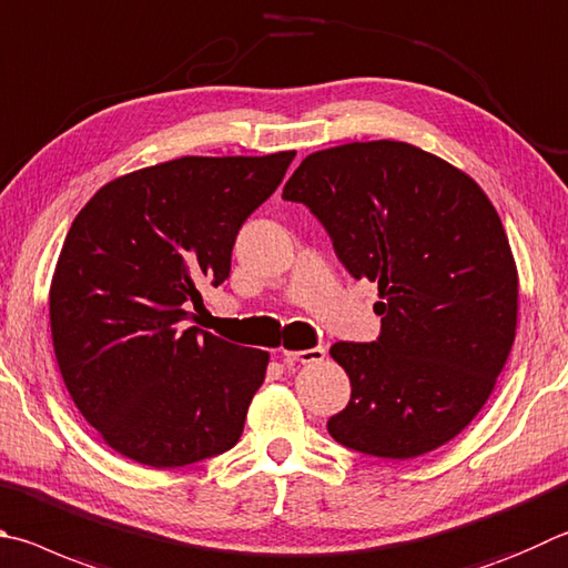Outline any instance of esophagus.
<instances>
[{"mask_svg":"<svg viewBox=\"0 0 568 568\" xmlns=\"http://www.w3.org/2000/svg\"><path fill=\"white\" fill-rule=\"evenodd\" d=\"M325 357V347H311V349H283L285 363H320Z\"/></svg>","mask_w":568,"mask_h":568,"instance_id":"1","label":"esophagus"}]
</instances>
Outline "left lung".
<instances>
[{
  "instance_id": "left-lung-1",
  "label": "left lung",
  "mask_w": 568,
  "mask_h": 568,
  "mask_svg": "<svg viewBox=\"0 0 568 568\" xmlns=\"http://www.w3.org/2000/svg\"><path fill=\"white\" fill-rule=\"evenodd\" d=\"M283 199L307 205L347 273L379 291L375 343L329 347L353 395L327 432L385 459L447 445L489 399L517 335V263L487 193L385 139L311 153Z\"/></svg>"
}]
</instances>
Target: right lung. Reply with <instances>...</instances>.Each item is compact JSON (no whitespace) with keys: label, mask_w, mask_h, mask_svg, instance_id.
I'll return each instance as SVG.
<instances>
[{"label":"right lung","mask_w":568,"mask_h":568,"mask_svg":"<svg viewBox=\"0 0 568 568\" xmlns=\"http://www.w3.org/2000/svg\"><path fill=\"white\" fill-rule=\"evenodd\" d=\"M295 151L183 156L91 195L59 253L51 339L71 399L119 455L156 469L231 449L267 353L189 325L231 273L235 235Z\"/></svg>","instance_id":"add662e5"}]
</instances>
